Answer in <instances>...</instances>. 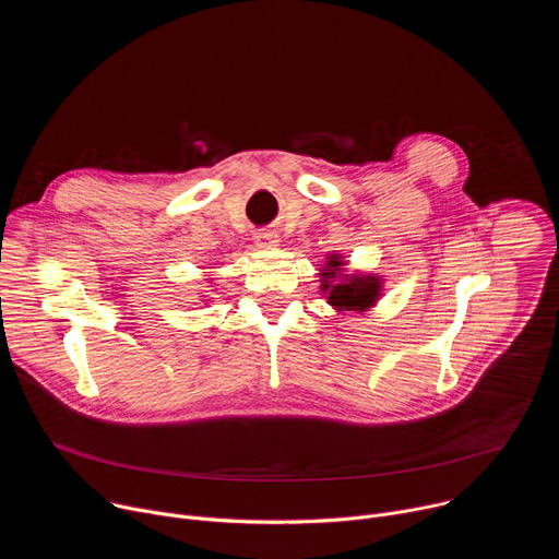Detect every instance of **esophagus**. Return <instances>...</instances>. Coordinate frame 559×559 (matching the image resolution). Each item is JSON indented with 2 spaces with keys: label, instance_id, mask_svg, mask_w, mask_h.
<instances>
[{
  "label": "esophagus",
  "instance_id": "1",
  "mask_svg": "<svg viewBox=\"0 0 559 559\" xmlns=\"http://www.w3.org/2000/svg\"><path fill=\"white\" fill-rule=\"evenodd\" d=\"M257 243L261 248H274V246H278V234L272 229H263L257 234Z\"/></svg>",
  "mask_w": 559,
  "mask_h": 559
}]
</instances>
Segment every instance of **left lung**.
<instances>
[{
  "label": "left lung",
  "instance_id": "8db88e82",
  "mask_svg": "<svg viewBox=\"0 0 559 559\" xmlns=\"http://www.w3.org/2000/svg\"><path fill=\"white\" fill-rule=\"evenodd\" d=\"M343 261L338 254H332L328 270L323 267L321 289L328 294V302L338 311H367L376 305L380 296V278L371 274H343ZM340 281L336 282L335 278Z\"/></svg>",
  "mask_w": 559,
  "mask_h": 559
}]
</instances>
